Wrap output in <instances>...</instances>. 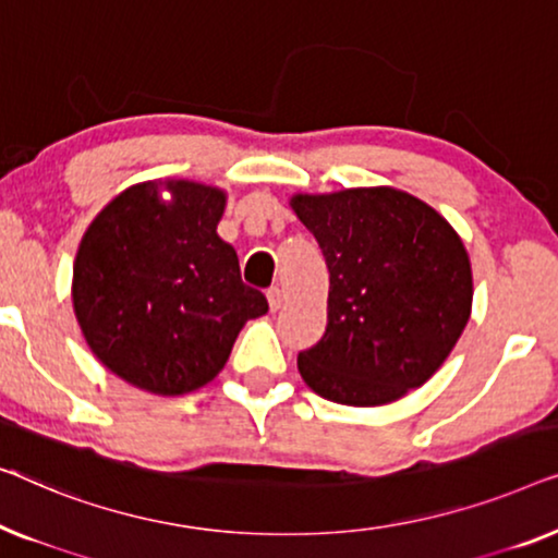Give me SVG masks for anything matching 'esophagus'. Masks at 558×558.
Here are the masks:
<instances>
[{
  "mask_svg": "<svg viewBox=\"0 0 558 558\" xmlns=\"http://www.w3.org/2000/svg\"><path fill=\"white\" fill-rule=\"evenodd\" d=\"M268 303H270V311H278L282 305V290L278 286L268 288Z\"/></svg>",
  "mask_w": 558,
  "mask_h": 558,
  "instance_id": "34e87169",
  "label": "esophagus"
}]
</instances>
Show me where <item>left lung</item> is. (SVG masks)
Returning a JSON list of instances; mask_svg holds the SVG:
<instances>
[{
    "label": "left lung",
    "mask_w": 558,
    "mask_h": 558,
    "mask_svg": "<svg viewBox=\"0 0 558 558\" xmlns=\"http://www.w3.org/2000/svg\"><path fill=\"white\" fill-rule=\"evenodd\" d=\"M328 268V324L298 354L303 381L351 407L395 402L433 376L470 318L465 247L433 207L391 186L293 197Z\"/></svg>",
    "instance_id": "8db88e82"
}]
</instances>
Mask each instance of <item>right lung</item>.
<instances>
[{
    "mask_svg": "<svg viewBox=\"0 0 558 558\" xmlns=\"http://www.w3.org/2000/svg\"><path fill=\"white\" fill-rule=\"evenodd\" d=\"M146 182L119 194L85 232L73 305L93 354L154 395L215 379L245 320L268 301L240 278L238 253L217 234L225 194L192 182Z\"/></svg>",
    "mask_w": 558,
    "mask_h": 558,
    "instance_id": "obj_1",
    "label": "right lung"
}]
</instances>
